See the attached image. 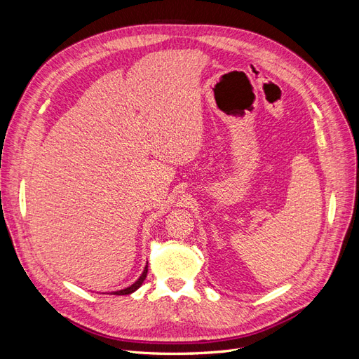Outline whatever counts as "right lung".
I'll return each mask as SVG.
<instances>
[{"mask_svg": "<svg viewBox=\"0 0 359 359\" xmlns=\"http://www.w3.org/2000/svg\"><path fill=\"white\" fill-rule=\"evenodd\" d=\"M147 274H148V262H147V265H145V268H144V273L140 274V277L135 281V283H133L132 286H128V287L121 289V290H115V292L111 293V295H130V293H133L135 290H137L140 286H142L144 280L147 278Z\"/></svg>", "mask_w": 359, "mask_h": 359, "instance_id": "obj_1", "label": "right lung"}]
</instances>
